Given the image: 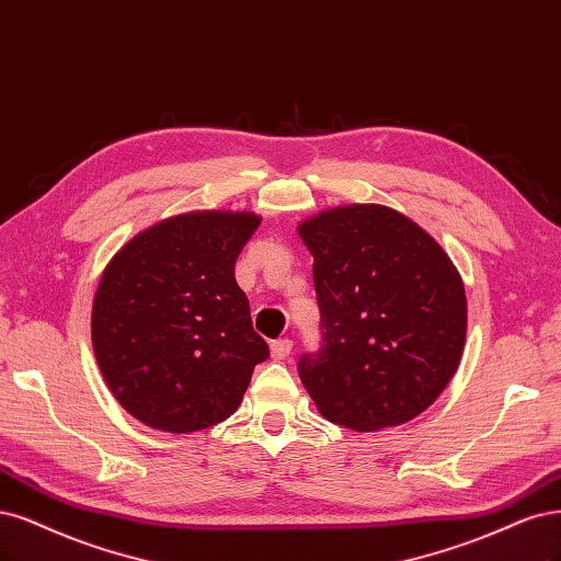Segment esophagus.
I'll return each mask as SVG.
<instances>
[{"mask_svg": "<svg viewBox=\"0 0 561 561\" xmlns=\"http://www.w3.org/2000/svg\"><path fill=\"white\" fill-rule=\"evenodd\" d=\"M289 353H293V341L289 339H278L272 343V357L274 359H285Z\"/></svg>", "mask_w": 561, "mask_h": 561, "instance_id": "1", "label": "esophagus"}]
</instances>
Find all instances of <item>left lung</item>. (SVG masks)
<instances>
[{"mask_svg": "<svg viewBox=\"0 0 561 561\" xmlns=\"http://www.w3.org/2000/svg\"><path fill=\"white\" fill-rule=\"evenodd\" d=\"M320 347L297 362L318 411L355 432L420 415L457 371L467 295L450 257L392 208L355 204L306 220Z\"/></svg>", "mask_w": 561, "mask_h": 561, "instance_id": "1", "label": "left lung"}]
</instances>
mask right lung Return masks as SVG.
<instances>
[{
  "instance_id": "add662e5",
  "label": "right lung",
  "mask_w": 561,
  "mask_h": 561,
  "mask_svg": "<svg viewBox=\"0 0 561 561\" xmlns=\"http://www.w3.org/2000/svg\"><path fill=\"white\" fill-rule=\"evenodd\" d=\"M253 214H185L134 237L92 306L96 364L123 409L152 430L190 434L239 409L268 357L234 278Z\"/></svg>"
}]
</instances>
